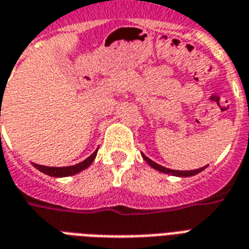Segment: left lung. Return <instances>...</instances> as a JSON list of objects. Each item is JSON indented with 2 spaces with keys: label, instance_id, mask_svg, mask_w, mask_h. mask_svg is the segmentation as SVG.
Wrapping results in <instances>:
<instances>
[{
  "label": "left lung",
  "instance_id": "obj_1",
  "mask_svg": "<svg viewBox=\"0 0 249 249\" xmlns=\"http://www.w3.org/2000/svg\"><path fill=\"white\" fill-rule=\"evenodd\" d=\"M142 159L145 160L149 165H151L153 169H156V171H160L162 173H168V175H172V176H178V178H189V176H195V175H197L200 173L203 169H205L207 167L200 168V169H193V171H175V169H169V168L161 167V165H159L157 162L152 161L151 159H148V157L142 153Z\"/></svg>",
  "mask_w": 249,
  "mask_h": 249
}]
</instances>
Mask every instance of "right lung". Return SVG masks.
Segmentation results:
<instances>
[{"label": "right lung", "mask_w": 249, "mask_h": 249, "mask_svg": "<svg viewBox=\"0 0 249 249\" xmlns=\"http://www.w3.org/2000/svg\"><path fill=\"white\" fill-rule=\"evenodd\" d=\"M97 151L98 149H96V152H93L92 155L88 157L87 160L78 162L76 165H71V167H45V165H38V164H35V162H33V165H35L38 171H41L42 173H45L48 176H52V178H66V176H73V175H76V173L81 172L84 169H87V168L92 164L93 160L96 159Z\"/></svg>", "instance_id": "right-lung-1"}]
</instances>
